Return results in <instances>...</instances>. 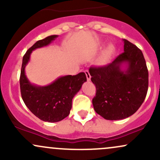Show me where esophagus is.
<instances>
[{"label": "esophagus", "instance_id": "esophagus-1", "mask_svg": "<svg viewBox=\"0 0 160 160\" xmlns=\"http://www.w3.org/2000/svg\"><path fill=\"white\" fill-rule=\"evenodd\" d=\"M85 74L86 76V79H87L88 81H89V80H91V75H90V74H89V71H85Z\"/></svg>", "mask_w": 160, "mask_h": 160}]
</instances>
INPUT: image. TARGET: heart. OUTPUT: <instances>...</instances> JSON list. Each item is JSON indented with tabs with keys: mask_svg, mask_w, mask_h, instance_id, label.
Listing matches in <instances>:
<instances>
[{
	"mask_svg": "<svg viewBox=\"0 0 160 160\" xmlns=\"http://www.w3.org/2000/svg\"><path fill=\"white\" fill-rule=\"evenodd\" d=\"M115 48L113 46L109 45L104 49L98 58V62L101 65H107L111 62L112 57L114 55Z\"/></svg>",
	"mask_w": 160,
	"mask_h": 160,
	"instance_id": "obj_1",
	"label": "heart"
}]
</instances>
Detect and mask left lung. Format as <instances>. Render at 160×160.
<instances>
[{"label":"left lung","instance_id":"1","mask_svg":"<svg viewBox=\"0 0 160 160\" xmlns=\"http://www.w3.org/2000/svg\"><path fill=\"white\" fill-rule=\"evenodd\" d=\"M124 52L103 67H91L96 86L92 99L95 112L105 120H119L136 112L148 89V71L141 49L123 39Z\"/></svg>","mask_w":160,"mask_h":160}]
</instances>
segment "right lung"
Segmentation results:
<instances>
[{
  "mask_svg": "<svg viewBox=\"0 0 160 160\" xmlns=\"http://www.w3.org/2000/svg\"><path fill=\"white\" fill-rule=\"evenodd\" d=\"M58 35H50L37 41L23 56L20 75L22 98L27 108L41 120L49 122L61 121L69 115L72 99L86 81L84 72L77 75L59 77L52 83L38 86L29 81L25 74V67L30 61L32 51L50 44Z\"/></svg>",
  "mask_w": 160,
  "mask_h": 160,
  "instance_id": "obj_1",
  "label": "right lung"
}]
</instances>
